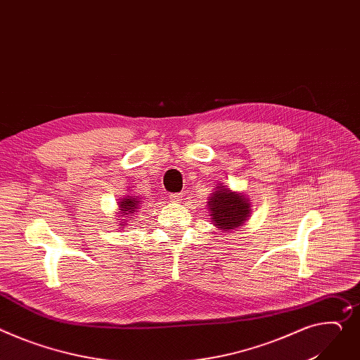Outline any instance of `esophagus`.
<instances>
[{
    "label": "esophagus",
    "instance_id": "obj_1",
    "mask_svg": "<svg viewBox=\"0 0 360 360\" xmlns=\"http://www.w3.org/2000/svg\"><path fill=\"white\" fill-rule=\"evenodd\" d=\"M170 202L172 203H180V200H181V195L180 193H173V195H170Z\"/></svg>",
    "mask_w": 360,
    "mask_h": 360
}]
</instances>
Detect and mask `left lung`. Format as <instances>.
<instances>
[{
    "label": "left lung",
    "instance_id": "left-lung-1",
    "mask_svg": "<svg viewBox=\"0 0 360 360\" xmlns=\"http://www.w3.org/2000/svg\"><path fill=\"white\" fill-rule=\"evenodd\" d=\"M210 219L222 232H229L243 224L251 214V202L245 195L232 191L226 186H217L207 202Z\"/></svg>",
    "mask_w": 360,
    "mask_h": 360
}]
</instances>
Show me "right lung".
Here are the masks:
<instances>
[{
	"label": "right lung",
	"mask_w": 360,
	"mask_h": 360,
	"mask_svg": "<svg viewBox=\"0 0 360 360\" xmlns=\"http://www.w3.org/2000/svg\"><path fill=\"white\" fill-rule=\"evenodd\" d=\"M140 205H141V198H138V196H125V198H122L121 202H120L121 216L131 217L134 214V212H136V209ZM120 225L124 226V222L120 224Z\"/></svg>",
	"instance_id": "1"
}]
</instances>
